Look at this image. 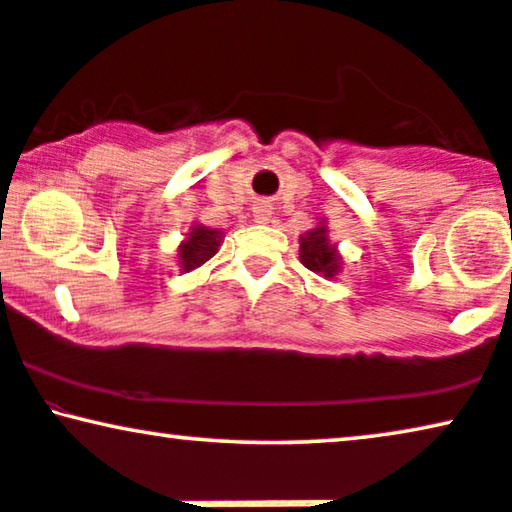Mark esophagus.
<instances>
[{
    "label": "esophagus",
    "instance_id": "34e87169",
    "mask_svg": "<svg viewBox=\"0 0 512 512\" xmlns=\"http://www.w3.org/2000/svg\"><path fill=\"white\" fill-rule=\"evenodd\" d=\"M270 214H272V209H270V204H268V202H258L256 207H254V218H256V223H265V221H270Z\"/></svg>",
    "mask_w": 512,
    "mask_h": 512
}]
</instances>
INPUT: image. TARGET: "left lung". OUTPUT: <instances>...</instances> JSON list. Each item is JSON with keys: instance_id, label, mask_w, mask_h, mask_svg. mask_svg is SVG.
<instances>
[{"instance_id": "left-lung-1", "label": "left lung", "mask_w": 512, "mask_h": 512, "mask_svg": "<svg viewBox=\"0 0 512 512\" xmlns=\"http://www.w3.org/2000/svg\"><path fill=\"white\" fill-rule=\"evenodd\" d=\"M301 263L308 270L320 272L324 277H334L338 268H341V265H338V254L329 244L327 228H324V225L305 232L301 237Z\"/></svg>"}]
</instances>
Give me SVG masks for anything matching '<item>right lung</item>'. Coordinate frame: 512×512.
Instances as JSON below:
<instances>
[{
	"instance_id": "add662e5",
	"label": "right lung",
	"mask_w": 512,
	"mask_h": 512,
	"mask_svg": "<svg viewBox=\"0 0 512 512\" xmlns=\"http://www.w3.org/2000/svg\"><path fill=\"white\" fill-rule=\"evenodd\" d=\"M218 244H221V232L218 230L204 228V225L192 228L190 237L181 244V249H178V261H181V268L185 272L199 268V265H202L204 261H209V258L216 254Z\"/></svg>"
}]
</instances>
